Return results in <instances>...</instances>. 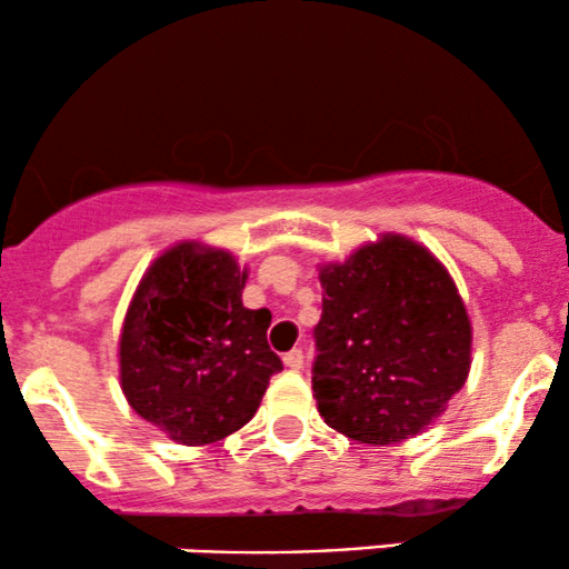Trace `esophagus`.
Segmentation results:
<instances>
[{
  "label": "esophagus",
  "mask_w": 569,
  "mask_h": 569,
  "mask_svg": "<svg viewBox=\"0 0 569 569\" xmlns=\"http://www.w3.org/2000/svg\"><path fill=\"white\" fill-rule=\"evenodd\" d=\"M283 363H286V367H289L291 371L305 369V352H302V350H291V352H286V356H283Z\"/></svg>",
  "instance_id": "1"
}]
</instances>
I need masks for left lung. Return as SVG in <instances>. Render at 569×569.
<instances>
[{"label":"left lung","mask_w":569,"mask_h":569,"mask_svg":"<svg viewBox=\"0 0 569 569\" xmlns=\"http://www.w3.org/2000/svg\"><path fill=\"white\" fill-rule=\"evenodd\" d=\"M318 280L312 396L326 426L377 447L422 433L471 371V318L447 267L388 232Z\"/></svg>","instance_id":"left-lung-1"}]
</instances>
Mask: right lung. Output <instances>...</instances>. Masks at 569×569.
Returning a JSON list of instances; mask_svg holds the SVG:
<instances>
[{
	"label": "right lung",
	"instance_id": "obj_1",
	"mask_svg": "<svg viewBox=\"0 0 569 569\" xmlns=\"http://www.w3.org/2000/svg\"><path fill=\"white\" fill-rule=\"evenodd\" d=\"M248 270L224 248L184 240L136 286L120 331L130 409L184 447H206L257 415L283 369L267 345L270 310L243 307Z\"/></svg>",
	"mask_w": 569,
	"mask_h": 569
}]
</instances>
